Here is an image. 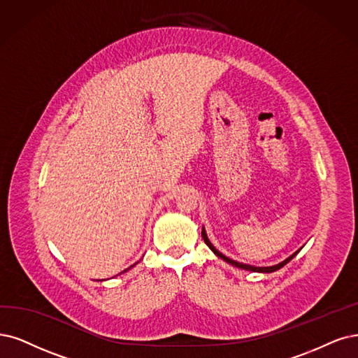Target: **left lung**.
<instances>
[{
  "label": "left lung",
  "instance_id": "1",
  "mask_svg": "<svg viewBox=\"0 0 358 358\" xmlns=\"http://www.w3.org/2000/svg\"><path fill=\"white\" fill-rule=\"evenodd\" d=\"M202 237H203V241H205V243L209 246V249L213 250V252L218 257V258H221V259H224L226 261L227 264H231L233 267H237V268H242V270H246V271H255V273H273V271H277V270H280L283 266H286V264L292 259L299 250H296V252H294L292 255L290 257H287L285 261H282V262H279V264H275V266H271V267H255V266H249V264H243V262H237V261H234V259H230V258H227L226 255H222L220 250L210 243V241L208 239V234H206V230H205V227H202Z\"/></svg>",
  "mask_w": 358,
  "mask_h": 358
}]
</instances>
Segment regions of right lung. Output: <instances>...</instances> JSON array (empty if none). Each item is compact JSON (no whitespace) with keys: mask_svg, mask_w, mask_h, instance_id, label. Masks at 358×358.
Listing matches in <instances>:
<instances>
[{"mask_svg":"<svg viewBox=\"0 0 358 358\" xmlns=\"http://www.w3.org/2000/svg\"><path fill=\"white\" fill-rule=\"evenodd\" d=\"M136 264H137V262H136ZM136 264H134V266H136ZM134 266H131V267H129V268H132V267H134ZM129 268H127V270H124V271H122V273H125V271H128V270H129Z\"/></svg>","mask_w":358,"mask_h":358,"instance_id":"right-lung-1","label":"right lung"}]
</instances>
